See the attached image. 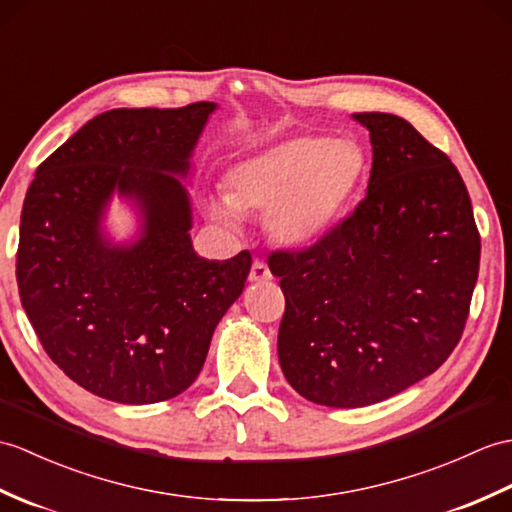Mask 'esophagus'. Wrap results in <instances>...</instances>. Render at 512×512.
Returning a JSON list of instances; mask_svg holds the SVG:
<instances>
[{
	"label": "esophagus",
	"instance_id": "34e87169",
	"mask_svg": "<svg viewBox=\"0 0 512 512\" xmlns=\"http://www.w3.org/2000/svg\"><path fill=\"white\" fill-rule=\"evenodd\" d=\"M248 279L255 281V283H259V281H268V279H272V275H270V268L264 264V261L255 259V261H253V266H251V272H248Z\"/></svg>",
	"mask_w": 512,
	"mask_h": 512
}]
</instances>
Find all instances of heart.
<instances>
[{
    "mask_svg": "<svg viewBox=\"0 0 512 512\" xmlns=\"http://www.w3.org/2000/svg\"><path fill=\"white\" fill-rule=\"evenodd\" d=\"M366 154L353 139L299 135L235 163L213 218L237 227L242 213H266L279 244L301 246L323 235L360 192Z\"/></svg>",
    "mask_w": 512,
    "mask_h": 512,
    "instance_id": "b5f03b06",
    "label": "heart"
}]
</instances>
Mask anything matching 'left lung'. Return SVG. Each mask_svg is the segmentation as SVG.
Returning <instances> with one entry per match:
<instances>
[{
	"label": "left lung",
	"mask_w": 512,
	"mask_h": 512,
	"mask_svg": "<svg viewBox=\"0 0 512 512\" xmlns=\"http://www.w3.org/2000/svg\"><path fill=\"white\" fill-rule=\"evenodd\" d=\"M373 146L366 196L305 251H277L279 364L307 401L362 408L441 366L465 329L480 233L456 165L403 117L353 113Z\"/></svg>",
	"instance_id": "1"
}]
</instances>
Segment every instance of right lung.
<instances>
[{"label":"right lung","instance_id":"1","mask_svg":"<svg viewBox=\"0 0 512 512\" xmlns=\"http://www.w3.org/2000/svg\"><path fill=\"white\" fill-rule=\"evenodd\" d=\"M213 102L113 109L54 150L23 200L17 283L45 353L78 386L117 403L181 395L220 318L242 294L251 253L202 259L181 178ZM113 195L140 216L133 243L103 229Z\"/></svg>","mask_w":512,"mask_h":512}]
</instances>
